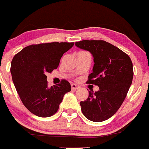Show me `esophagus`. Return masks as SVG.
<instances>
[{
	"label": "esophagus",
	"instance_id": "esophagus-1",
	"mask_svg": "<svg viewBox=\"0 0 149 149\" xmlns=\"http://www.w3.org/2000/svg\"><path fill=\"white\" fill-rule=\"evenodd\" d=\"M71 87H72V90H77V89H79V86L76 85V84H72L71 85Z\"/></svg>",
	"mask_w": 149,
	"mask_h": 149
}]
</instances>
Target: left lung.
I'll return each instance as SVG.
<instances>
[{"instance_id": "left-lung-1", "label": "left lung", "mask_w": 149, "mask_h": 149, "mask_svg": "<svg viewBox=\"0 0 149 149\" xmlns=\"http://www.w3.org/2000/svg\"><path fill=\"white\" fill-rule=\"evenodd\" d=\"M75 45L93 54L95 64L87 83L99 87L97 92L89 91L88 98L80 102L82 113L93 122L108 120L120 108L132 83L131 58L105 41L82 40Z\"/></svg>"}]
</instances>
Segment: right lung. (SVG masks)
Segmentation results:
<instances>
[{
    "label": "right lung",
    "mask_w": 149,
    "mask_h": 149,
    "mask_svg": "<svg viewBox=\"0 0 149 149\" xmlns=\"http://www.w3.org/2000/svg\"><path fill=\"white\" fill-rule=\"evenodd\" d=\"M74 42H52L32 44L13 58L10 73L23 104L31 113L47 118L57 112L65 93L71 91L68 81L48 87L47 73L57 68L63 54Z\"/></svg>",
    "instance_id": "add662e5"
}]
</instances>
